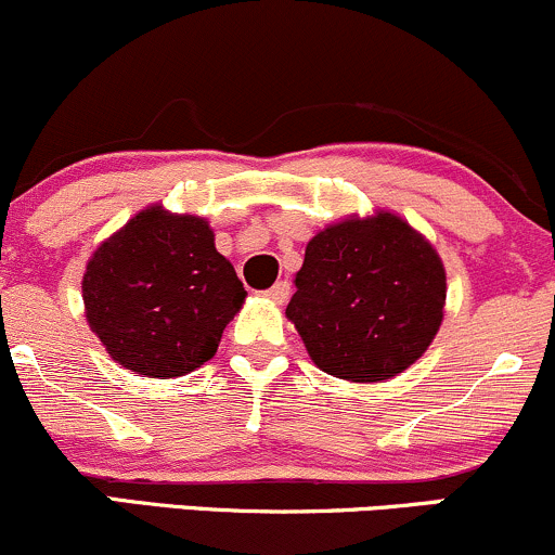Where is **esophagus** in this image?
Returning <instances> with one entry per match:
<instances>
[{
    "instance_id": "34e87169",
    "label": "esophagus",
    "mask_w": 555,
    "mask_h": 555,
    "mask_svg": "<svg viewBox=\"0 0 555 555\" xmlns=\"http://www.w3.org/2000/svg\"><path fill=\"white\" fill-rule=\"evenodd\" d=\"M288 296H291V285H288V280H278V283L272 285L270 291H267V298H272V301H278V304L288 301Z\"/></svg>"
}]
</instances>
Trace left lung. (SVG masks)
I'll list each match as a JSON object with an SVG mask.
<instances>
[{
	"instance_id": "left-lung-1",
	"label": "left lung",
	"mask_w": 555,
	"mask_h": 555,
	"mask_svg": "<svg viewBox=\"0 0 555 555\" xmlns=\"http://www.w3.org/2000/svg\"><path fill=\"white\" fill-rule=\"evenodd\" d=\"M443 304L446 270L435 248L401 217L379 211L309 241L285 314L322 372L377 383L427 351Z\"/></svg>"
}]
</instances>
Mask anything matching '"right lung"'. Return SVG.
<instances>
[{"label":"right lung","mask_w":555,"mask_h":555,"mask_svg":"<svg viewBox=\"0 0 555 555\" xmlns=\"http://www.w3.org/2000/svg\"><path fill=\"white\" fill-rule=\"evenodd\" d=\"M244 298L207 222L159 207L104 241L83 275L86 317L109 357L159 379L189 375L215 357Z\"/></svg>","instance_id":"1"}]
</instances>
